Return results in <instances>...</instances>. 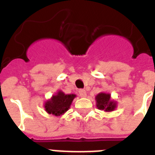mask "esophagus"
Instances as JSON below:
<instances>
[{
  "instance_id": "obj_1",
  "label": "esophagus",
  "mask_w": 155,
  "mask_h": 155,
  "mask_svg": "<svg viewBox=\"0 0 155 155\" xmlns=\"http://www.w3.org/2000/svg\"><path fill=\"white\" fill-rule=\"evenodd\" d=\"M79 95H80V97H86L87 93H86V91L84 89H80L79 90Z\"/></svg>"
}]
</instances>
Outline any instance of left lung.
Masks as SVG:
<instances>
[{
    "label": "left lung",
    "mask_w": 155,
    "mask_h": 155,
    "mask_svg": "<svg viewBox=\"0 0 155 155\" xmlns=\"http://www.w3.org/2000/svg\"><path fill=\"white\" fill-rule=\"evenodd\" d=\"M96 101L97 108L104 112H112L117 108V103L111 100L109 93L101 92L96 97Z\"/></svg>",
    "instance_id": "1"
}]
</instances>
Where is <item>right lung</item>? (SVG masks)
<instances>
[{"label":"right lung","mask_w":155,"mask_h":155,"mask_svg":"<svg viewBox=\"0 0 155 155\" xmlns=\"http://www.w3.org/2000/svg\"><path fill=\"white\" fill-rule=\"evenodd\" d=\"M75 97V94H65L62 91H58L51 99L45 103V110L54 116L63 115L69 109Z\"/></svg>","instance_id":"obj_1"}]
</instances>
